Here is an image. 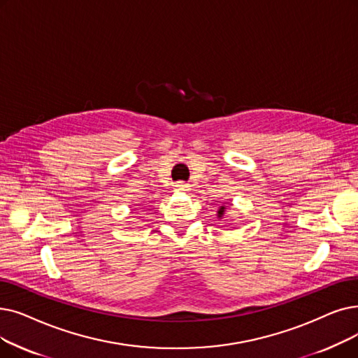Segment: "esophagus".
Here are the masks:
<instances>
[{"label": "esophagus", "mask_w": 358, "mask_h": 358, "mask_svg": "<svg viewBox=\"0 0 358 358\" xmlns=\"http://www.w3.org/2000/svg\"><path fill=\"white\" fill-rule=\"evenodd\" d=\"M174 189H176V192L185 193V192H189V190H190V185H189V184H185L184 181H177V182H176V185H174Z\"/></svg>", "instance_id": "esophagus-1"}]
</instances>
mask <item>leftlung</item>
Returning <instances> with one entry per match:
<instances>
[{"label": "left lung", "mask_w": 358, "mask_h": 358, "mask_svg": "<svg viewBox=\"0 0 358 358\" xmlns=\"http://www.w3.org/2000/svg\"><path fill=\"white\" fill-rule=\"evenodd\" d=\"M220 215H224V206H221V209H220V212H217Z\"/></svg>", "instance_id": "1"}]
</instances>
